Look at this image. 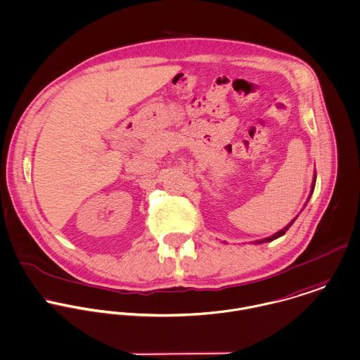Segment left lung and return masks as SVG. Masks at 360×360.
I'll list each match as a JSON object with an SVG mask.
<instances>
[{
  "label": "left lung",
  "instance_id": "left-lung-1",
  "mask_svg": "<svg viewBox=\"0 0 360 360\" xmlns=\"http://www.w3.org/2000/svg\"><path fill=\"white\" fill-rule=\"evenodd\" d=\"M314 185H316V175H314V179H313V184H311V192H310V195H309V199H310V196H311V193H313V191H314ZM309 199H307V202H309ZM297 218V217H296ZM296 218H293V221L296 219ZM293 221L287 225L284 229H281L280 232H277L276 235H273V236H270V238H266V239H262V240H257V243H263V242H271V240H274V239H277V238H280V236H283L285 232H287L288 229H289V226L293 224Z\"/></svg>",
  "mask_w": 360,
  "mask_h": 360
}]
</instances>
